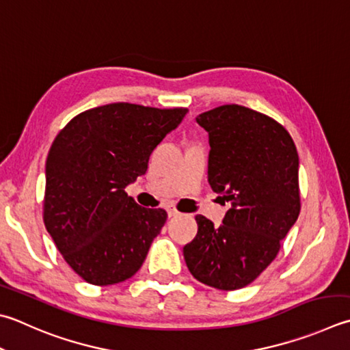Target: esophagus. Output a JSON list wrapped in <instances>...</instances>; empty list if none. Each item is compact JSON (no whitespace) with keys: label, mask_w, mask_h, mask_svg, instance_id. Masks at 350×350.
I'll return each instance as SVG.
<instances>
[{"label":"esophagus","mask_w":350,"mask_h":350,"mask_svg":"<svg viewBox=\"0 0 350 350\" xmlns=\"http://www.w3.org/2000/svg\"><path fill=\"white\" fill-rule=\"evenodd\" d=\"M167 215H169V217H172V216L180 215V212L175 208V206H167Z\"/></svg>","instance_id":"34e87169"}]
</instances>
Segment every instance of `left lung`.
I'll return each mask as SVG.
<instances>
[{
    "mask_svg": "<svg viewBox=\"0 0 350 350\" xmlns=\"http://www.w3.org/2000/svg\"><path fill=\"white\" fill-rule=\"evenodd\" d=\"M208 133V183L232 202L222 226L195 216L198 233L183 248L196 280L222 291L250 285L267 269L300 213L299 154L274 118L241 105L196 117Z\"/></svg>",
    "mask_w": 350,
    "mask_h": 350,
    "instance_id": "8db88e82",
    "label": "left lung"
}]
</instances>
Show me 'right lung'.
<instances>
[{
	"mask_svg": "<svg viewBox=\"0 0 350 350\" xmlns=\"http://www.w3.org/2000/svg\"><path fill=\"white\" fill-rule=\"evenodd\" d=\"M187 108L109 103L72 117L45 163L44 224L65 262L91 285L140 269L166 210L144 208L124 187L146 174L149 157Z\"/></svg>",
	"mask_w": 350,
	"mask_h": 350,
	"instance_id": "add662e5",
	"label": "right lung"
}]
</instances>
